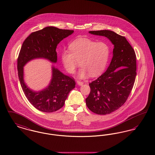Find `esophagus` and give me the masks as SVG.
I'll list each match as a JSON object with an SVG mask.
<instances>
[{
    "mask_svg": "<svg viewBox=\"0 0 155 155\" xmlns=\"http://www.w3.org/2000/svg\"><path fill=\"white\" fill-rule=\"evenodd\" d=\"M77 83L78 85H80V86L83 85V82H82V81H78H78H77Z\"/></svg>",
    "mask_w": 155,
    "mask_h": 155,
    "instance_id": "obj_1",
    "label": "esophagus"
}]
</instances>
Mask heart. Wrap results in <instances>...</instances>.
<instances>
[{
	"label": "heart",
	"mask_w": 155,
	"mask_h": 155,
	"mask_svg": "<svg viewBox=\"0 0 155 155\" xmlns=\"http://www.w3.org/2000/svg\"><path fill=\"white\" fill-rule=\"evenodd\" d=\"M69 49L61 53V62L67 71L73 74L80 61V78H85L89 74L95 77L101 74L107 65L110 54L107 43L96 42L87 38L74 40L69 45Z\"/></svg>",
	"instance_id": "obj_1"
}]
</instances>
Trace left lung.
<instances>
[{"label": "left lung", "instance_id": "8db88e82", "mask_svg": "<svg viewBox=\"0 0 155 155\" xmlns=\"http://www.w3.org/2000/svg\"><path fill=\"white\" fill-rule=\"evenodd\" d=\"M89 33L106 37L114 45L109 66L89 84L91 92L86 99V104L91 111L107 114L124 104L133 89L137 75L136 54L125 37L112 31H91Z\"/></svg>", "mask_w": 155, "mask_h": 155}]
</instances>
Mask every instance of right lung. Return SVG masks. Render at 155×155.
<instances>
[{
  "label": "right lung",
  "instance_id": "right-lung-1",
  "mask_svg": "<svg viewBox=\"0 0 155 155\" xmlns=\"http://www.w3.org/2000/svg\"><path fill=\"white\" fill-rule=\"evenodd\" d=\"M74 32L47 27L31 33L24 41L17 59V70L22 91L31 104L37 109L46 113L58 110L64 104L70 92L75 88V81L52 66V77L49 86L39 92L29 88L24 81L23 67L32 59L44 58L57 62L56 49L59 42Z\"/></svg>",
  "mask_w": 155,
  "mask_h": 155
}]
</instances>
